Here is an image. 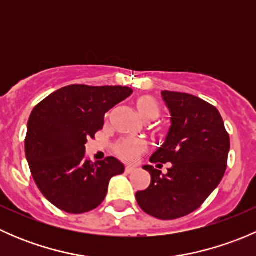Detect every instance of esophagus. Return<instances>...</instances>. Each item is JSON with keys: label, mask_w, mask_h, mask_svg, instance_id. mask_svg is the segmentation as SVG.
Segmentation results:
<instances>
[{"label": "esophagus", "mask_w": 256, "mask_h": 256, "mask_svg": "<svg viewBox=\"0 0 256 256\" xmlns=\"http://www.w3.org/2000/svg\"><path fill=\"white\" fill-rule=\"evenodd\" d=\"M135 167H132V166H126L125 167V172L126 174H132L134 171H135Z\"/></svg>", "instance_id": "esophagus-1"}]
</instances>
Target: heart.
<instances>
[{"mask_svg":"<svg viewBox=\"0 0 256 256\" xmlns=\"http://www.w3.org/2000/svg\"><path fill=\"white\" fill-rule=\"evenodd\" d=\"M135 108L138 110V115L142 120L154 121L161 115V105L158 104L154 98L150 95H141L136 98ZM116 154L125 161H135L140 154L144 151V144L140 140H134V138H126L121 140L115 146Z\"/></svg>","mask_w":256,"mask_h":256,"instance_id":"heart-1","label":"heart"}]
</instances>
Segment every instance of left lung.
<instances>
[{
	"instance_id": "8db88e82",
	"label": "left lung",
	"mask_w": 256,
	"mask_h": 256,
	"mask_svg": "<svg viewBox=\"0 0 256 256\" xmlns=\"http://www.w3.org/2000/svg\"><path fill=\"white\" fill-rule=\"evenodd\" d=\"M162 99L171 114V128L150 161L171 167L162 174L150 164L144 166L151 183L136 193V200L144 213L171 220L200 208L218 187L226 174L230 140L220 114L209 102L167 90Z\"/></svg>"
}]
</instances>
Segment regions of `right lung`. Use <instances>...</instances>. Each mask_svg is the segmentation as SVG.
I'll list each match as a JSON object with an SVG mask.
<instances>
[{
    "label": "right lung",
    "instance_id": "obj_1",
    "mask_svg": "<svg viewBox=\"0 0 256 256\" xmlns=\"http://www.w3.org/2000/svg\"><path fill=\"white\" fill-rule=\"evenodd\" d=\"M128 86L69 85L48 95L30 112L24 148L42 194L72 214L99 207L110 180L125 167L115 157L85 158L88 138L104 126L105 114L130 96Z\"/></svg>",
    "mask_w": 256,
    "mask_h": 256
}]
</instances>
